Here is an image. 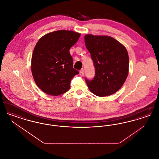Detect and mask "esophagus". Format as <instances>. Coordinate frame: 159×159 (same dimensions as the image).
Here are the masks:
<instances>
[{
  "label": "esophagus",
  "instance_id": "34e87169",
  "mask_svg": "<svg viewBox=\"0 0 159 159\" xmlns=\"http://www.w3.org/2000/svg\"><path fill=\"white\" fill-rule=\"evenodd\" d=\"M79 75H80V76H84V70H83V69L81 70L80 71V72H79Z\"/></svg>",
  "mask_w": 159,
  "mask_h": 159
}]
</instances>
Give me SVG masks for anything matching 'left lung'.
Returning a JSON list of instances; mask_svg holds the SVG:
<instances>
[{"mask_svg":"<svg viewBox=\"0 0 159 159\" xmlns=\"http://www.w3.org/2000/svg\"><path fill=\"white\" fill-rule=\"evenodd\" d=\"M86 48L95 68L93 80L86 79L89 90L97 96H109L119 91L129 73V56L126 48L108 36H84Z\"/></svg>","mask_w":159,"mask_h":159,"instance_id":"8db88e82","label":"left lung"}]
</instances>
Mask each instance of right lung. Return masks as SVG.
Here are the masks:
<instances>
[{"label":"right lung","mask_w":159,"mask_h":159,"mask_svg":"<svg viewBox=\"0 0 159 159\" xmlns=\"http://www.w3.org/2000/svg\"><path fill=\"white\" fill-rule=\"evenodd\" d=\"M80 34L70 30L49 33L34 47L31 62L32 75L38 87L46 93L57 96L69 90L71 80L79 74L73 67L70 49Z\"/></svg>","instance_id":"obj_1"}]
</instances>
